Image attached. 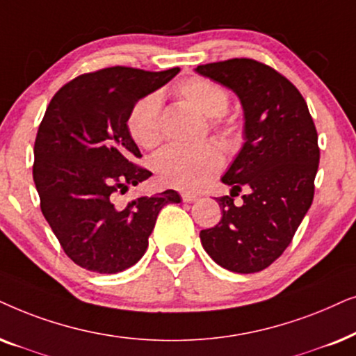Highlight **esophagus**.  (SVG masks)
I'll return each instance as SVG.
<instances>
[{
	"instance_id": "obj_1",
	"label": "esophagus",
	"mask_w": 356,
	"mask_h": 356,
	"mask_svg": "<svg viewBox=\"0 0 356 356\" xmlns=\"http://www.w3.org/2000/svg\"><path fill=\"white\" fill-rule=\"evenodd\" d=\"M195 200H197V195H192V193H182V202L193 203Z\"/></svg>"
}]
</instances>
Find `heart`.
<instances>
[{"label":"heart","instance_id":"heart-1","mask_svg":"<svg viewBox=\"0 0 356 356\" xmlns=\"http://www.w3.org/2000/svg\"><path fill=\"white\" fill-rule=\"evenodd\" d=\"M179 99L195 108L203 117L213 118V125L222 136L231 135L233 125L221 122L229 106L227 91L220 84L203 76H191L182 79L175 88ZM129 134L136 145L145 149H154L163 141L161 129V97L149 94L135 104L127 118ZM222 165V154L213 143L197 148H165L151 163L158 181L165 187L177 191H198L205 186Z\"/></svg>","mask_w":356,"mask_h":356}]
</instances>
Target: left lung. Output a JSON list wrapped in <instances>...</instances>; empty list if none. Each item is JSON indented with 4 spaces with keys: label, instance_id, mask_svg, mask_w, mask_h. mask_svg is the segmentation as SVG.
Instances as JSON below:
<instances>
[{
    "label": "left lung",
    "instance_id": "obj_1",
    "mask_svg": "<svg viewBox=\"0 0 356 356\" xmlns=\"http://www.w3.org/2000/svg\"><path fill=\"white\" fill-rule=\"evenodd\" d=\"M231 89L244 112V145L221 177V220L200 231L203 249L222 268L255 273L290 245L314 198L317 131L307 104L285 76L249 58L197 66ZM244 188L243 205L233 196Z\"/></svg>",
    "mask_w": 356,
    "mask_h": 356
}]
</instances>
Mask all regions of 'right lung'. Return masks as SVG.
<instances>
[{
    "instance_id": "add662e5",
    "label": "right lung",
    "mask_w": 356,
    "mask_h": 356,
    "mask_svg": "<svg viewBox=\"0 0 356 356\" xmlns=\"http://www.w3.org/2000/svg\"><path fill=\"white\" fill-rule=\"evenodd\" d=\"M179 71L104 68L65 84L47 107L32 174L45 220L79 267L108 275L130 268L145 255L161 208L181 202L165 191L117 203L118 193L151 175L135 164L141 153L129 113Z\"/></svg>"
}]
</instances>
